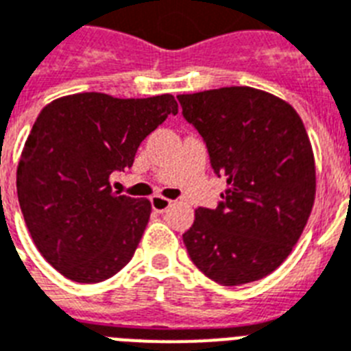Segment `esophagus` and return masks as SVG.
<instances>
[{
    "label": "esophagus",
    "instance_id": "34e87169",
    "mask_svg": "<svg viewBox=\"0 0 351 351\" xmlns=\"http://www.w3.org/2000/svg\"><path fill=\"white\" fill-rule=\"evenodd\" d=\"M150 203H152V210L154 212H165L167 208H170V204H172V201L167 197H161V195H154L152 199H150Z\"/></svg>",
    "mask_w": 351,
    "mask_h": 351
}]
</instances>
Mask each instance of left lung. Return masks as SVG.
I'll list each match as a JSON object with an SVG mask.
<instances>
[{"label":"left lung","instance_id":"1","mask_svg":"<svg viewBox=\"0 0 351 351\" xmlns=\"http://www.w3.org/2000/svg\"><path fill=\"white\" fill-rule=\"evenodd\" d=\"M226 179L217 208L195 210L183 241L190 259L223 287L259 281L290 255L312 214L315 161L301 117L252 86L178 96Z\"/></svg>","mask_w":351,"mask_h":351}]
</instances>
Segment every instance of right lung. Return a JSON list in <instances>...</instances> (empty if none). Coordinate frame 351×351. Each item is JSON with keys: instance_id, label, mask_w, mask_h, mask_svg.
Wrapping results in <instances>:
<instances>
[{"instance_id": "obj_1", "label": "right lung", "mask_w": 351, "mask_h": 351, "mask_svg": "<svg viewBox=\"0 0 351 351\" xmlns=\"http://www.w3.org/2000/svg\"><path fill=\"white\" fill-rule=\"evenodd\" d=\"M168 114H178L170 94L99 92L60 97L39 112L18 165L19 206L34 245L70 281H105L132 259L152 206L114 192L110 178L132 167Z\"/></svg>"}]
</instances>
